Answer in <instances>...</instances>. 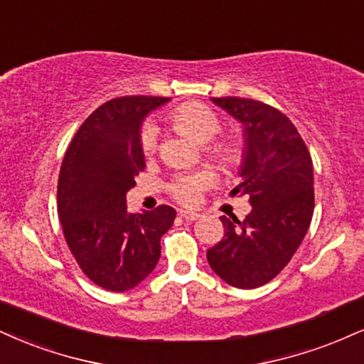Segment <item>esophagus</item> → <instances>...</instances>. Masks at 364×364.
I'll return each mask as SVG.
<instances>
[{
  "label": "esophagus",
  "instance_id": "1",
  "mask_svg": "<svg viewBox=\"0 0 364 364\" xmlns=\"http://www.w3.org/2000/svg\"><path fill=\"white\" fill-rule=\"evenodd\" d=\"M179 217L185 218L186 222H195L200 217V213L193 212V210H179Z\"/></svg>",
  "mask_w": 364,
  "mask_h": 364
}]
</instances>
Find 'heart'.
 <instances>
[{
	"label": "heart",
	"instance_id": "b5f03b06",
	"mask_svg": "<svg viewBox=\"0 0 364 364\" xmlns=\"http://www.w3.org/2000/svg\"><path fill=\"white\" fill-rule=\"evenodd\" d=\"M169 122L181 130L183 134L190 135L196 142H210L220 134L222 122L212 108L201 103H185L179 105L169 113ZM157 146V129L154 125H146L140 132V149L146 156L152 154ZM213 152L225 166H239L244 159V144L240 139L225 137L213 144ZM213 178L208 171H195V173H179L171 179L168 190L171 196L179 203L195 205L198 203L207 188L212 185Z\"/></svg>",
	"mask_w": 364,
	"mask_h": 364
}]
</instances>
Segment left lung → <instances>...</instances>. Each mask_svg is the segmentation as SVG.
I'll list each match as a JSON object with an SVG mask.
<instances>
[{"label": "left lung", "instance_id": "8db88e82", "mask_svg": "<svg viewBox=\"0 0 364 364\" xmlns=\"http://www.w3.org/2000/svg\"><path fill=\"white\" fill-rule=\"evenodd\" d=\"M244 125L242 183L251 213L220 217L224 237L207 251L210 268L235 288L271 282L307 234L314 215V166L304 139L284 113L256 100L212 98Z\"/></svg>", "mask_w": 364, "mask_h": 364}]
</instances>
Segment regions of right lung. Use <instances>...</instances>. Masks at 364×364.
Returning <instances> with one entry per match:
<instances>
[{
  "label": "right lung",
  "instance_id": "1",
  "mask_svg": "<svg viewBox=\"0 0 364 364\" xmlns=\"http://www.w3.org/2000/svg\"><path fill=\"white\" fill-rule=\"evenodd\" d=\"M166 102L120 96L103 103L82 122L60 166L57 212L65 242L82 273L105 290L127 291L152 273L161 237L176 217L169 205L129 213L125 198L146 168L140 124Z\"/></svg>",
  "mask_w": 364,
  "mask_h": 364
}]
</instances>
